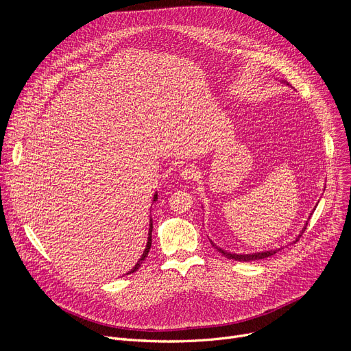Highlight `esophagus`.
I'll return each mask as SVG.
<instances>
[{"mask_svg":"<svg viewBox=\"0 0 351 351\" xmlns=\"http://www.w3.org/2000/svg\"><path fill=\"white\" fill-rule=\"evenodd\" d=\"M180 176L186 180H191L195 179L198 176V169L194 165H184L180 169Z\"/></svg>","mask_w":351,"mask_h":351,"instance_id":"1","label":"esophagus"}]
</instances>
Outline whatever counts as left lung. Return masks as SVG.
Returning a JSON list of instances; mask_svg holds the SVG:
<instances>
[{"label":"left lung","instance_id":"obj_1","mask_svg":"<svg viewBox=\"0 0 351 351\" xmlns=\"http://www.w3.org/2000/svg\"><path fill=\"white\" fill-rule=\"evenodd\" d=\"M283 83H286V82H283ZM306 226H307V222H306V225L303 226V229L300 230V234L295 237V240H293V243H295L298 239H300V236H302L303 233H304V230H306ZM210 241H211V244L218 250V252L222 254V256H225L226 258H230V260H234V261H254V260H263V258H267V257H271V256H274V254H276L280 248H275V250H267V252H260V253H252V254H236V253H230V252H226V250H223V248H221V247H218L211 239H210Z\"/></svg>","mask_w":351,"mask_h":351}]
</instances>
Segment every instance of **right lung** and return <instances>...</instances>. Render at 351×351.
Instances as JSON below:
<instances>
[{"label": "right lung", "mask_w": 351, "mask_h": 351, "mask_svg": "<svg viewBox=\"0 0 351 351\" xmlns=\"http://www.w3.org/2000/svg\"><path fill=\"white\" fill-rule=\"evenodd\" d=\"M158 199V194H157V191H156V194H154V197H153V202H157ZM152 232H153V219L149 218V228H148V239H147V244H145V248H144V252H143V254H141V257H140V260L137 261V264L126 274V275H129V274H133V272H136L138 268H140V265H141V263L145 260V257L148 256V252H149V248H152Z\"/></svg>", "instance_id": "obj_1"}]
</instances>
